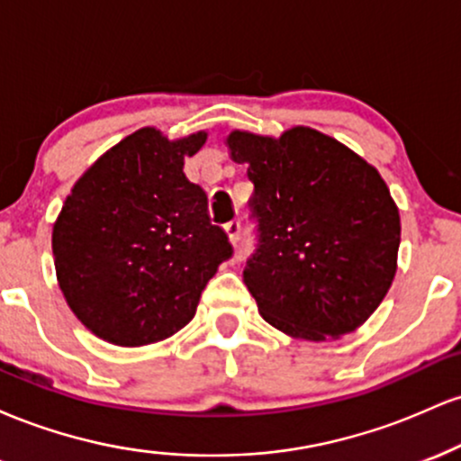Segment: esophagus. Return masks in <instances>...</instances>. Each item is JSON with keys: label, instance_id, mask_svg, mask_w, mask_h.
<instances>
[{"label": "esophagus", "instance_id": "34e87169", "mask_svg": "<svg viewBox=\"0 0 461 461\" xmlns=\"http://www.w3.org/2000/svg\"><path fill=\"white\" fill-rule=\"evenodd\" d=\"M225 234L230 238V242H238V238H240V221H230V223L225 225Z\"/></svg>", "mask_w": 461, "mask_h": 461}]
</instances>
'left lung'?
<instances>
[{
    "instance_id": "left-lung-1",
    "label": "left lung",
    "mask_w": 461,
    "mask_h": 461,
    "mask_svg": "<svg viewBox=\"0 0 461 461\" xmlns=\"http://www.w3.org/2000/svg\"><path fill=\"white\" fill-rule=\"evenodd\" d=\"M225 145L256 188L260 247L245 284L262 319L312 342L364 325L393 285L401 242L399 208L377 168L303 125L279 139L234 130Z\"/></svg>"
}]
</instances>
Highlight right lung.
<instances>
[{
    "label": "right lung",
    "mask_w": 461,
    "mask_h": 461,
    "mask_svg": "<svg viewBox=\"0 0 461 461\" xmlns=\"http://www.w3.org/2000/svg\"><path fill=\"white\" fill-rule=\"evenodd\" d=\"M205 139L136 130L86 168L58 214V285L77 321L110 345H153L186 327L234 253L210 223L203 188L184 176V158Z\"/></svg>",
    "instance_id": "right-lung-1"
}]
</instances>
